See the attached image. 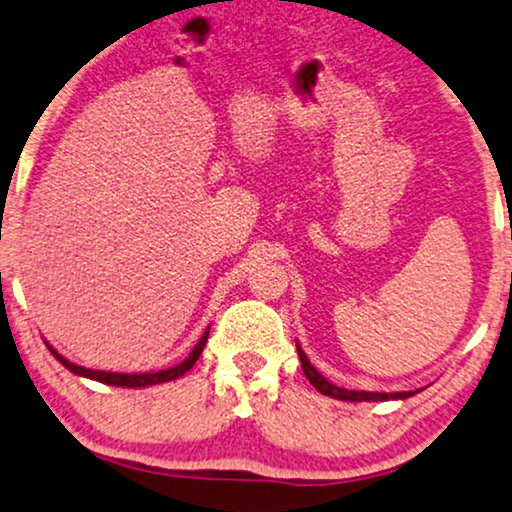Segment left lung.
I'll return each mask as SVG.
<instances>
[{"instance_id": "8db88e82", "label": "left lung", "mask_w": 512, "mask_h": 512, "mask_svg": "<svg viewBox=\"0 0 512 512\" xmlns=\"http://www.w3.org/2000/svg\"><path fill=\"white\" fill-rule=\"evenodd\" d=\"M297 353H299V363H302V370L306 374V379L311 381V386L320 391L323 395H330V398H337V400H349V403H370V400H403V398H410L417 391H403V393H370V391H349V388H339L335 384H330L323 374H320L316 367L309 363V358H306V353L299 349L297 346Z\"/></svg>"}]
</instances>
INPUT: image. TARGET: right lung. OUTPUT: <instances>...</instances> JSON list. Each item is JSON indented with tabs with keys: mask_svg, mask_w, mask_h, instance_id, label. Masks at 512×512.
<instances>
[{
	"mask_svg": "<svg viewBox=\"0 0 512 512\" xmlns=\"http://www.w3.org/2000/svg\"><path fill=\"white\" fill-rule=\"evenodd\" d=\"M208 342V332L199 339V344L194 346V351L189 353V356L182 360L180 365L170 367V370H159V372H145V374H121V372H100V370H86V367H79L70 363V360L60 356L58 351H53L51 346V353L58 358V363H63L67 370L79 374V377H88V379H95V381H102V384H109V386H126V388H142V386H154V384H163V381H173L177 377H182V374L189 372L194 367L196 360H199L203 346Z\"/></svg>",
	"mask_w": 512,
	"mask_h": 512,
	"instance_id": "obj_1",
	"label": "right lung"
}]
</instances>
